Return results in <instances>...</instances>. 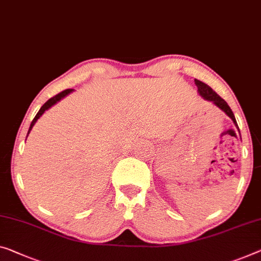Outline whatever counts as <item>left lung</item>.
<instances>
[{
    "label": "left lung",
    "instance_id": "1",
    "mask_svg": "<svg viewBox=\"0 0 261 261\" xmlns=\"http://www.w3.org/2000/svg\"><path fill=\"white\" fill-rule=\"evenodd\" d=\"M194 83H196V85H197V88H198V91H199V93H200V96L201 97H204L205 99H207V100H211V102H213L216 104V106L219 108V109H221V110H223L225 114H226L228 117H230L232 120H233V123H234V125L238 127V124H237V120H236V117H234V115H233V112H232V110H231V108L227 106V103L225 102V100L221 98V97L218 95V93L216 92V91H213L211 88L208 87L207 84H205V83H203V82H200V81H198V80H194ZM239 130V129H238Z\"/></svg>",
    "mask_w": 261,
    "mask_h": 261
}]
</instances>
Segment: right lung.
<instances>
[{"label": "right lung", "instance_id": "add662e5", "mask_svg": "<svg viewBox=\"0 0 261 261\" xmlns=\"http://www.w3.org/2000/svg\"><path fill=\"white\" fill-rule=\"evenodd\" d=\"M72 91V89H67V90H63L62 92H60V93H57L56 96H54V97H51V98L50 99H48L46 100V102L43 104V107H42L41 109H40V111L37 112V115L35 116V118L33 119V122H31V124H30V127H29V131H28V134L30 132V130L33 129V126H34V124L36 123V120L41 117L42 115H43V112L45 111V110H48L49 108H51L54 104H56L58 100H61L62 98H63V97H65L68 95V93H70Z\"/></svg>", "mask_w": 261, "mask_h": 261}]
</instances>
